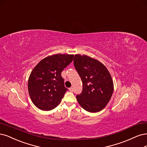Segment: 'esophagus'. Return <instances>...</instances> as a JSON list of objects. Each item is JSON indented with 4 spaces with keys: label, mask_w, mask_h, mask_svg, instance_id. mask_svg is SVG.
Segmentation results:
<instances>
[{
    "label": "esophagus",
    "mask_w": 147,
    "mask_h": 147,
    "mask_svg": "<svg viewBox=\"0 0 147 147\" xmlns=\"http://www.w3.org/2000/svg\"><path fill=\"white\" fill-rule=\"evenodd\" d=\"M69 90L70 91V92H73V91H74V88H73V87L70 88H69Z\"/></svg>",
    "instance_id": "esophagus-1"
}]
</instances>
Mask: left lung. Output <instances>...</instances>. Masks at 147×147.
Masks as SVG:
<instances>
[{"mask_svg":"<svg viewBox=\"0 0 147 147\" xmlns=\"http://www.w3.org/2000/svg\"><path fill=\"white\" fill-rule=\"evenodd\" d=\"M74 64L83 83L82 93L76 96L78 102L88 112L102 110L114 90L113 81L108 69L98 60L84 55H75Z\"/></svg>","mask_w":147,"mask_h":147,"instance_id":"1","label":"left lung"}]
</instances>
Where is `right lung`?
<instances>
[{
    "mask_svg": "<svg viewBox=\"0 0 147 147\" xmlns=\"http://www.w3.org/2000/svg\"><path fill=\"white\" fill-rule=\"evenodd\" d=\"M74 59L73 55L56 54L44 58L30 74L28 82L30 97L36 107L50 111L59 104L67 88L61 72Z\"/></svg>",
    "mask_w": 147,
    "mask_h": 147,
    "instance_id": "right-lung-1",
    "label": "right lung"
}]
</instances>
